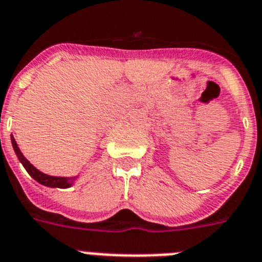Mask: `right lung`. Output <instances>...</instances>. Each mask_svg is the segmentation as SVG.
<instances>
[{
    "label": "right lung",
    "instance_id": "1",
    "mask_svg": "<svg viewBox=\"0 0 262 262\" xmlns=\"http://www.w3.org/2000/svg\"><path fill=\"white\" fill-rule=\"evenodd\" d=\"M10 140H12L13 149H14L15 155H17V157H18L19 162H21L24 168L26 169V172L29 173L33 179L36 180L37 182H39L41 185L49 186V188L67 189L73 185L74 181L80 177V174L72 176V177H58V176H49V174H46V173H42L41 170H38L34 165L30 164L29 160H26L25 156L23 155V151L19 150L18 145H17V142H15L13 135H10Z\"/></svg>",
    "mask_w": 262,
    "mask_h": 262
}]
</instances>
